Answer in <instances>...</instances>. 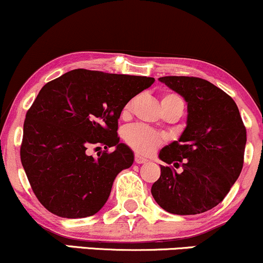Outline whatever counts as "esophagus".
<instances>
[{"label": "esophagus", "mask_w": 263, "mask_h": 263, "mask_svg": "<svg viewBox=\"0 0 263 263\" xmlns=\"http://www.w3.org/2000/svg\"><path fill=\"white\" fill-rule=\"evenodd\" d=\"M135 162L137 163V164H142V163L148 162V159L144 158V157H142L140 155H135Z\"/></svg>", "instance_id": "obj_1"}]
</instances>
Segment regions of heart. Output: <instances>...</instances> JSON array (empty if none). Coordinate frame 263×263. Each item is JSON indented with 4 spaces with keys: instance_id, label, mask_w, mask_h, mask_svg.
I'll return each instance as SVG.
<instances>
[{
    "instance_id": "b5f03b06",
    "label": "heart",
    "mask_w": 263,
    "mask_h": 263,
    "mask_svg": "<svg viewBox=\"0 0 263 263\" xmlns=\"http://www.w3.org/2000/svg\"><path fill=\"white\" fill-rule=\"evenodd\" d=\"M173 101L183 102L182 99L176 93H165L162 98V106ZM129 107H131V104L126 105L122 114H127ZM123 138L132 149H135L137 153H141V155H151L161 146L163 142V136L161 134L142 125L129 126L126 128L123 132Z\"/></svg>"
}]
</instances>
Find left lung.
Listing matches in <instances>:
<instances>
[{
	"label": "left lung",
	"mask_w": 263,
	"mask_h": 263,
	"mask_svg": "<svg viewBox=\"0 0 263 263\" xmlns=\"http://www.w3.org/2000/svg\"><path fill=\"white\" fill-rule=\"evenodd\" d=\"M162 83L185 99L186 127L159 152L161 177L155 200L177 215H195L224 200L243 165L246 127L237 105L210 81L195 77H163ZM180 166L182 171L177 172Z\"/></svg>",
	"instance_id": "left-lung-1"
}]
</instances>
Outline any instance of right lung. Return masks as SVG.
Instances as JSON below:
<instances>
[{
    "label": "right lung",
    "mask_w": 263,
    "mask_h": 263,
    "mask_svg": "<svg viewBox=\"0 0 263 263\" xmlns=\"http://www.w3.org/2000/svg\"><path fill=\"white\" fill-rule=\"evenodd\" d=\"M153 83V78L75 69L42 87L26 114L21 162L45 209L77 219L104 206L115 178L134 163L132 151L120 143L117 120ZM100 145L105 149L98 157L88 155L90 146Z\"/></svg>",
    "instance_id": "right-lung-1"
}]
</instances>
